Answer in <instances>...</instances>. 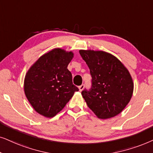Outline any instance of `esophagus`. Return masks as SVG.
I'll list each match as a JSON object with an SVG mask.
<instances>
[{
    "label": "esophagus",
    "instance_id": "esophagus-1",
    "mask_svg": "<svg viewBox=\"0 0 153 153\" xmlns=\"http://www.w3.org/2000/svg\"><path fill=\"white\" fill-rule=\"evenodd\" d=\"M84 87H85V85H81L80 86H79V87H78L79 90H80V91H82V90H83V89H84Z\"/></svg>",
    "mask_w": 153,
    "mask_h": 153
}]
</instances>
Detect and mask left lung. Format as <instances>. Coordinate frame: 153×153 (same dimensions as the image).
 Segmentation results:
<instances>
[{
	"mask_svg": "<svg viewBox=\"0 0 153 153\" xmlns=\"http://www.w3.org/2000/svg\"><path fill=\"white\" fill-rule=\"evenodd\" d=\"M80 54L91 76V88L82 91L88 107L101 119L120 113L133 94L134 84L129 71L109 53L80 50Z\"/></svg>",
	"mask_w": 153,
	"mask_h": 153,
	"instance_id": "1",
	"label": "left lung"
}]
</instances>
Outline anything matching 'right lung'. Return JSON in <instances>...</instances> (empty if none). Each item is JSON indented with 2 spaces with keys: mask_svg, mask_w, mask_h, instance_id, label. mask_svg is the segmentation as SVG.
I'll list each match as a JSON object with an SVG mask.
<instances>
[{
  "mask_svg": "<svg viewBox=\"0 0 153 153\" xmlns=\"http://www.w3.org/2000/svg\"><path fill=\"white\" fill-rule=\"evenodd\" d=\"M73 57L72 52L54 49L38 59L24 79V92L36 112L52 117L64 108L79 89L73 84L67 67Z\"/></svg>",
  "mask_w": 153,
  "mask_h": 153,
  "instance_id": "obj_1",
  "label": "right lung"
}]
</instances>
